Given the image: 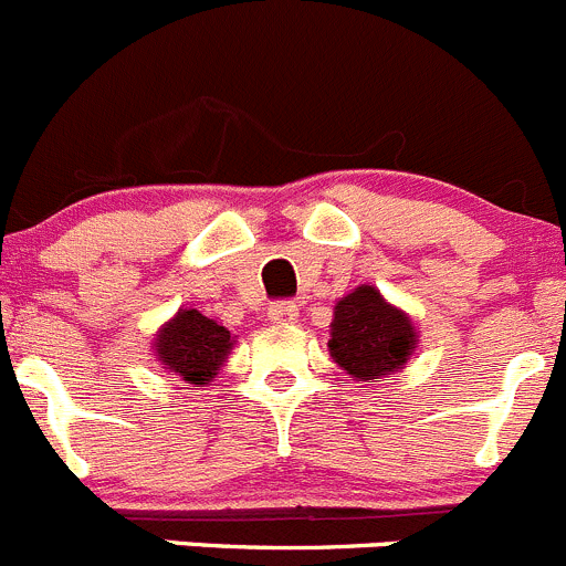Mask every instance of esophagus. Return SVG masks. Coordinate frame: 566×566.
Instances as JSON below:
<instances>
[{
    "label": "esophagus",
    "mask_w": 566,
    "mask_h": 566,
    "mask_svg": "<svg viewBox=\"0 0 566 566\" xmlns=\"http://www.w3.org/2000/svg\"><path fill=\"white\" fill-rule=\"evenodd\" d=\"M268 318L273 321V324H295L298 321V307H295L293 301H276V304H271V310H268Z\"/></svg>",
    "instance_id": "obj_1"
}]
</instances>
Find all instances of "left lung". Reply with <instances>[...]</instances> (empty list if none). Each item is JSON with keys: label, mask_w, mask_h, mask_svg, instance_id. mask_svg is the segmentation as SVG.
<instances>
[{"label": "left lung", "mask_w": 566, "mask_h": 566, "mask_svg": "<svg viewBox=\"0 0 566 566\" xmlns=\"http://www.w3.org/2000/svg\"><path fill=\"white\" fill-rule=\"evenodd\" d=\"M419 346L413 318L374 284H360L335 304L329 357L357 382H382L408 366Z\"/></svg>", "instance_id": "obj_1"}]
</instances>
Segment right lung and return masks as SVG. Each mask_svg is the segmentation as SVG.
I'll list each match as a JSON object with an SVG mask.
<instances>
[{"mask_svg": "<svg viewBox=\"0 0 566 566\" xmlns=\"http://www.w3.org/2000/svg\"><path fill=\"white\" fill-rule=\"evenodd\" d=\"M234 335L220 321L195 307H181L153 337V355L164 371L181 377L189 388H203L218 377L234 348Z\"/></svg>", "mask_w": 566, "mask_h": 566, "instance_id": "add662e5", "label": "right lung"}]
</instances>
